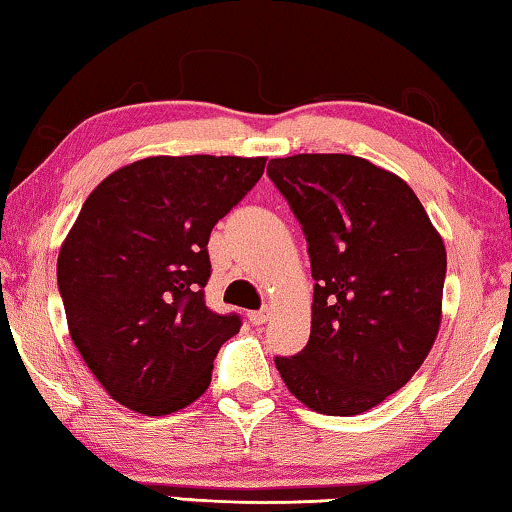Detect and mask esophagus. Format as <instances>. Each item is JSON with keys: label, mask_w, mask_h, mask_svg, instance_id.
<instances>
[{"label": "esophagus", "mask_w": 512, "mask_h": 512, "mask_svg": "<svg viewBox=\"0 0 512 512\" xmlns=\"http://www.w3.org/2000/svg\"><path fill=\"white\" fill-rule=\"evenodd\" d=\"M270 318V309L268 307H263V309H258V311H251L249 314V321L254 323V325H263L265 321H268Z\"/></svg>", "instance_id": "obj_1"}]
</instances>
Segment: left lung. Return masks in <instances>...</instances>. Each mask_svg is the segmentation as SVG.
Wrapping results in <instances>:
<instances>
[{"instance_id": "1", "label": "left lung", "mask_w": 512, "mask_h": 512, "mask_svg": "<svg viewBox=\"0 0 512 512\" xmlns=\"http://www.w3.org/2000/svg\"><path fill=\"white\" fill-rule=\"evenodd\" d=\"M314 277L311 335L277 355L286 388L325 416H358L404 388L441 325L446 247L402 177L351 154L270 159Z\"/></svg>"}]
</instances>
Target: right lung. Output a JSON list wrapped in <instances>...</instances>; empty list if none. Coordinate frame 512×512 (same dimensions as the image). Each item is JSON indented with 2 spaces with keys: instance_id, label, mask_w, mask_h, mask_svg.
<instances>
[{
  "instance_id": "add662e5",
  "label": "right lung",
  "mask_w": 512,
  "mask_h": 512,
  "mask_svg": "<svg viewBox=\"0 0 512 512\" xmlns=\"http://www.w3.org/2000/svg\"><path fill=\"white\" fill-rule=\"evenodd\" d=\"M265 157H147L83 203L57 258L73 344L115 402L166 416L210 385L238 314L205 305L214 224L261 180Z\"/></svg>"
}]
</instances>
